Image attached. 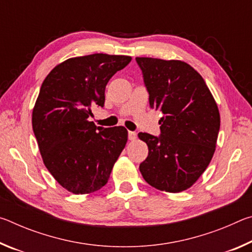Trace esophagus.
I'll list each match as a JSON object with an SVG mask.
<instances>
[{
  "mask_svg": "<svg viewBox=\"0 0 252 252\" xmlns=\"http://www.w3.org/2000/svg\"><path fill=\"white\" fill-rule=\"evenodd\" d=\"M127 136H129V140L131 141H133V140L136 139V133L133 131H129V133H127Z\"/></svg>",
  "mask_w": 252,
  "mask_h": 252,
  "instance_id": "1",
  "label": "esophagus"
}]
</instances>
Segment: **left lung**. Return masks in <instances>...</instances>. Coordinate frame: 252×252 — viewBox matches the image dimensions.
Instances as JSON below:
<instances>
[{"label":"left lung","instance_id":"obj_1","mask_svg":"<svg viewBox=\"0 0 252 252\" xmlns=\"http://www.w3.org/2000/svg\"><path fill=\"white\" fill-rule=\"evenodd\" d=\"M149 93V104L163 113L160 135L140 132L149 155L140 172L149 185L181 192L210 163L220 129L218 106L201 75L178 60L135 58Z\"/></svg>","mask_w":252,"mask_h":252}]
</instances>
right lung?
<instances>
[{
  "instance_id": "right-lung-1",
  "label": "right lung",
  "mask_w": 252,
  "mask_h": 252,
  "mask_svg": "<svg viewBox=\"0 0 252 252\" xmlns=\"http://www.w3.org/2000/svg\"><path fill=\"white\" fill-rule=\"evenodd\" d=\"M130 57L95 53L72 58L50 72L41 85L32 126L46 169L75 194L106 185L127 141L125 126H96L93 106H104L109 80Z\"/></svg>"
}]
</instances>
